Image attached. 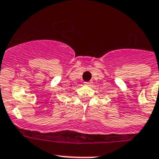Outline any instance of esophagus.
I'll use <instances>...</instances> for the list:
<instances>
[{"mask_svg":"<svg viewBox=\"0 0 159 159\" xmlns=\"http://www.w3.org/2000/svg\"><path fill=\"white\" fill-rule=\"evenodd\" d=\"M91 84H92L91 82H85V83H84V85H85V86H90V85H91Z\"/></svg>","mask_w":159,"mask_h":159,"instance_id":"1","label":"esophagus"}]
</instances>
